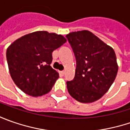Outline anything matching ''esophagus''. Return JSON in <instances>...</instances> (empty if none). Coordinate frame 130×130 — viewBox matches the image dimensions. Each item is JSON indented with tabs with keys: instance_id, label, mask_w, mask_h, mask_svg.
I'll return each instance as SVG.
<instances>
[{
	"instance_id": "34e87169",
	"label": "esophagus",
	"mask_w": 130,
	"mask_h": 130,
	"mask_svg": "<svg viewBox=\"0 0 130 130\" xmlns=\"http://www.w3.org/2000/svg\"><path fill=\"white\" fill-rule=\"evenodd\" d=\"M59 74H60V76H61V77H63V76H64V74H65V72H64V71H61V72H59Z\"/></svg>"
}]
</instances>
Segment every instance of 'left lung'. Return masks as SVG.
Segmentation results:
<instances>
[{
	"instance_id": "obj_1",
	"label": "left lung",
	"mask_w": 130,
	"mask_h": 130,
	"mask_svg": "<svg viewBox=\"0 0 130 130\" xmlns=\"http://www.w3.org/2000/svg\"><path fill=\"white\" fill-rule=\"evenodd\" d=\"M66 37L77 62L74 78L67 82L68 92L79 102H94L107 92L117 77L115 52L87 30L70 32Z\"/></svg>"
}]
</instances>
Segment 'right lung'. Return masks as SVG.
Returning a JSON list of instances; mask_svg holds the SVG:
<instances>
[{
  "label": "right lung",
  "instance_id": "obj_1",
  "mask_svg": "<svg viewBox=\"0 0 130 130\" xmlns=\"http://www.w3.org/2000/svg\"><path fill=\"white\" fill-rule=\"evenodd\" d=\"M67 42L61 35L38 31L11 43L6 51L11 77L19 89L38 97L51 91L59 77L51 67L52 52Z\"/></svg>",
  "mask_w": 130,
  "mask_h": 130
}]
</instances>
